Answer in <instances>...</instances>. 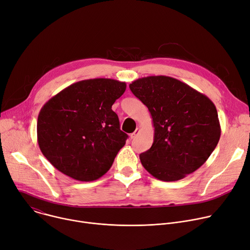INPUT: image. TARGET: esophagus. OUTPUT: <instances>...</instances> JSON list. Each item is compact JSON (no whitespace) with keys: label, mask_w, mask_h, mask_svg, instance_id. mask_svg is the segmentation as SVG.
I'll return each mask as SVG.
<instances>
[{"label":"esophagus","mask_w":250,"mask_h":250,"mask_svg":"<svg viewBox=\"0 0 250 250\" xmlns=\"http://www.w3.org/2000/svg\"><path fill=\"white\" fill-rule=\"evenodd\" d=\"M139 132H140V129H139V128H137L135 131H134L133 133H131V134H130V138H131V139L136 138V137H137V135L139 134Z\"/></svg>","instance_id":"1"}]
</instances>
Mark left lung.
Listing matches in <instances>:
<instances>
[{
	"mask_svg": "<svg viewBox=\"0 0 250 250\" xmlns=\"http://www.w3.org/2000/svg\"><path fill=\"white\" fill-rule=\"evenodd\" d=\"M129 87L148 108L154 126V141L140 154L149 173L162 181H177L202 166L221 134L213 102L167 76L144 77Z\"/></svg>",
	"mask_w": 250,
	"mask_h": 250,
	"instance_id": "obj_1",
	"label": "left lung"
}]
</instances>
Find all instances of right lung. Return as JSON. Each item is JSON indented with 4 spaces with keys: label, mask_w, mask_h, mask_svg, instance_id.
Segmentation results:
<instances>
[{
    "label": "right lung",
    "mask_w": 250,
    "mask_h": 250,
    "mask_svg": "<svg viewBox=\"0 0 250 250\" xmlns=\"http://www.w3.org/2000/svg\"><path fill=\"white\" fill-rule=\"evenodd\" d=\"M126 83L97 78L70 85L41 109L37 122L43 155L63 174L94 181L111 168L128 135L112 105Z\"/></svg>",
    "instance_id": "right-lung-1"
}]
</instances>
